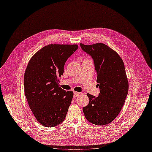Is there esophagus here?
Wrapping results in <instances>:
<instances>
[{"label":"esophagus","mask_w":152,"mask_h":152,"mask_svg":"<svg viewBox=\"0 0 152 152\" xmlns=\"http://www.w3.org/2000/svg\"><path fill=\"white\" fill-rule=\"evenodd\" d=\"M80 94V92H74V97H77V96H79Z\"/></svg>","instance_id":"obj_1"}]
</instances>
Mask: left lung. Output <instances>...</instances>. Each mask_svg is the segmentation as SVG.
<instances>
[{
	"label": "left lung",
	"instance_id": "8db88e82",
	"mask_svg": "<svg viewBox=\"0 0 152 152\" xmlns=\"http://www.w3.org/2000/svg\"><path fill=\"white\" fill-rule=\"evenodd\" d=\"M80 45L94 60L100 88L97 97L87 94L89 102L83 108L85 116L94 125L108 124L121 112L128 94V81L124 63L119 54L106 44Z\"/></svg>",
	"mask_w": 152,
	"mask_h": 152
}]
</instances>
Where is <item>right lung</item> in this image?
I'll use <instances>...</instances> for the list:
<instances>
[{"mask_svg": "<svg viewBox=\"0 0 152 152\" xmlns=\"http://www.w3.org/2000/svg\"><path fill=\"white\" fill-rule=\"evenodd\" d=\"M78 45L49 44L34 54L27 66L24 92L29 107L37 120L53 127L65 119L74 93L59 86L66 61Z\"/></svg>", "mask_w": 152, "mask_h": 152, "instance_id": "obj_1", "label": "right lung"}]
</instances>
